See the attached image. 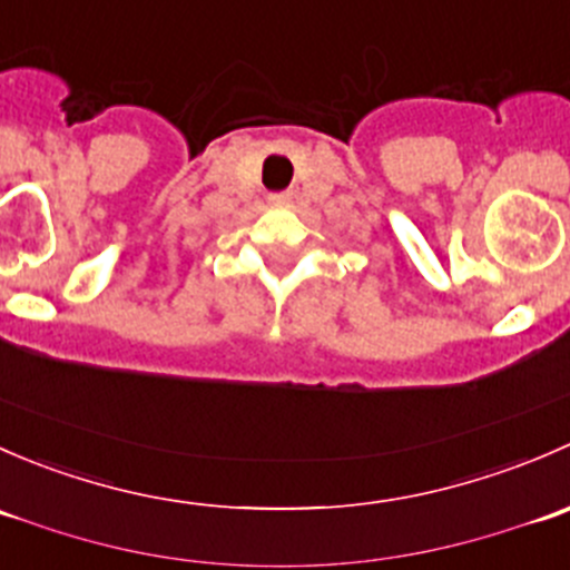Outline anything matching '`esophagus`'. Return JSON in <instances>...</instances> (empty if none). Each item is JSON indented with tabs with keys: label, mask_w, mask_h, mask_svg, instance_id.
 Instances as JSON below:
<instances>
[{
	"label": "esophagus",
	"mask_w": 570,
	"mask_h": 570,
	"mask_svg": "<svg viewBox=\"0 0 570 570\" xmlns=\"http://www.w3.org/2000/svg\"><path fill=\"white\" fill-rule=\"evenodd\" d=\"M269 200H273V204H289L292 195L289 193H275V195H269Z\"/></svg>",
	"instance_id": "1"
}]
</instances>
